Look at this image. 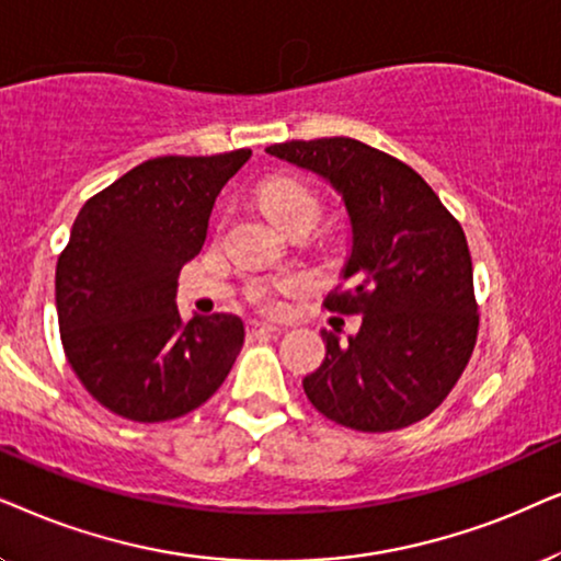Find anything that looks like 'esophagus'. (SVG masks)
<instances>
[{"label": "esophagus", "mask_w": 561, "mask_h": 561, "mask_svg": "<svg viewBox=\"0 0 561 561\" xmlns=\"http://www.w3.org/2000/svg\"><path fill=\"white\" fill-rule=\"evenodd\" d=\"M276 333V325H268V323H259V320H251L249 323V339L256 341V339H266V335Z\"/></svg>", "instance_id": "esophagus-1"}]
</instances>
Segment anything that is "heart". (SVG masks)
Masks as SVG:
<instances>
[{
    "mask_svg": "<svg viewBox=\"0 0 561 561\" xmlns=\"http://www.w3.org/2000/svg\"><path fill=\"white\" fill-rule=\"evenodd\" d=\"M261 207H264L268 218H272L276 226H285L297 215H318V199L308 186L295 182V179H272L261 186L259 192ZM302 287L300 276H289V279L276 282L274 287H259L253 293V300L256 302H272L276 293H295V289Z\"/></svg>",
    "mask_w": 561,
    "mask_h": 561,
    "instance_id": "obj_1",
    "label": "heart"
}]
</instances>
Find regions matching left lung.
<instances>
[{"label":"left lung","mask_w":561,"mask_h":561,"mask_svg":"<svg viewBox=\"0 0 561 561\" xmlns=\"http://www.w3.org/2000/svg\"><path fill=\"white\" fill-rule=\"evenodd\" d=\"M310 171L341 197L348 256L328 310L362 328L331 331L323 364L302 379L320 413L364 433L398 431L442 405L477 341L472 256L465 230L405 163L354 138L289 140L266 148Z\"/></svg>","instance_id":"8db88e82"}]
</instances>
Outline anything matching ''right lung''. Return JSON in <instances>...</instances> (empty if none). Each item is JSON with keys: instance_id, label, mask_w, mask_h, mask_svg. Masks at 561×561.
<instances>
[{"instance_id": "add662e5", "label": "right lung", "mask_w": 561, "mask_h": 561, "mask_svg": "<svg viewBox=\"0 0 561 561\" xmlns=\"http://www.w3.org/2000/svg\"><path fill=\"white\" fill-rule=\"evenodd\" d=\"M249 159V148L151 159L94 194L73 220L56 266L58 328L71 369L112 413L171 421L226 382L243 320H184L176 279L203 251L215 197Z\"/></svg>"}]
</instances>
